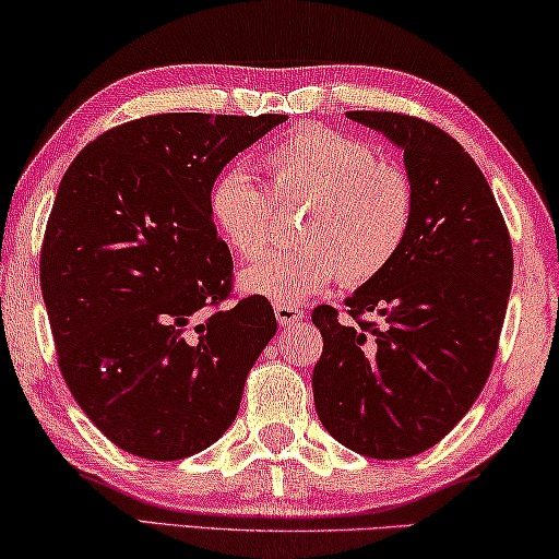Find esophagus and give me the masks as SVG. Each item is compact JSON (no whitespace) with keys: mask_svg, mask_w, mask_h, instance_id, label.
Listing matches in <instances>:
<instances>
[{"mask_svg":"<svg viewBox=\"0 0 559 559\" xmlns=\"http://www.w3.org/2000/svg\"><path fill=\"white\" fill-rule=\"evenodd\" d=\"M274 317H277V322L282 324V328H292V324H297L299 320H302L305 312L295 305H277L274 307Z\"/></svg>","mask_w":559,"mask_h":559,"instance_id":"obj_1","label":"esophagus"}]
</instances>
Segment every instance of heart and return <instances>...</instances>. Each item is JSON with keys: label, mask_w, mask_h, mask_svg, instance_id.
<instances>
[{"label": "heart", "mask_w": 559, "mask_h": 559, "mask_svg": "<svg viewBox=\"0 0 559 559\" xmlns=\"http://www.w3.org/2000/svg\"><path fill=\"white\" fill-rule=\"evenodd\" d=\"M262 190L242 167L212 179L207 214L239 260H257L274 239L277 207H302L292 237L297 247L264 257L239 274L247 295L299 305L334 282L359 287L390 267L415 227L417 192L409 171L374 157L365 142L320 124H305L267 150Z\"/></svg>", "instance_id": "b5f03b06"}]
</instances>
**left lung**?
Segmentation results:
<instances>
[{
    "mask_svg": "<svg viewBox=\"0 0 559 559\" xmlns=\"http://www.w3.org/2000/svg\"><path fill=\"white\" fill-rule=\"evenodd\" d=\"M349 119L405 150L417 212L397 260L345 299L347 317L314 307L324 340L314 407L345 448L405 460L435 448L492 372L512 239L485 175L448 132L400 111H349Z\"/></svg>",
    "mask_w": 559,
    "mask_h": 559,
    "instance_id": "1",
    "label": "left lung"
}]
</instances>
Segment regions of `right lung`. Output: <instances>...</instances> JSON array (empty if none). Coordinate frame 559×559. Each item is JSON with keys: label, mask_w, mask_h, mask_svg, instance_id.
Wrapping results in <instances>:
<instances>
[{"label": "right lung", "mask_w": 559, "mask_h": 559, "mask_svg": "<svg viewBox=\"0 0 559 559\" xmlns=\"http://www.w3.org/2000/svg\"><path fill=\"white\" fill-rule=\"evenodd\" d=\"M285 119L140 117L92 140L64 171L41 242V297L67 388L119 450L182 460L235 423L277 320L264 297L235 299L207 192Z\"/></svg>", "instance_id": "right-lung-1"}]
</instances>
